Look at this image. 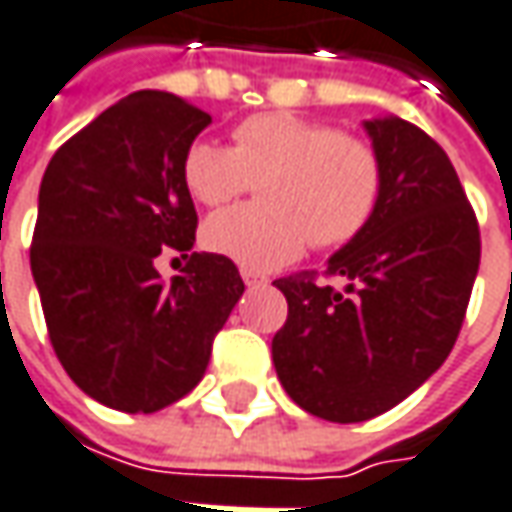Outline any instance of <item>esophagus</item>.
<instances>
[{
	"label": "esophagus",
	"instance_id": "esophagus-1",
	"mask_svg": "<svg viewBox=\"0 0 512 512\" xmlns=\"http://www.w3.org/2000/svg\"><path fill=\"white\" fill-rule=\"evenodd\" d=\"M240 277H243V283H246V286H263V283H266V277L252 272V269H240Z\"/></svg>",
	"mask_w": 512,
	"mask_h": 512
}]
</instances>
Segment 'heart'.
<instances>
[{
    "mask_svg": "<svg viewBox=\"0 0 512 512\" xmlns=\"http://www.w3.org/2000/svg\"><path fill=\"white\" fill-rule=\"evenodd\" d=\"M184 181L195 201L221 206L260 184V203L212 215L203 246L252 272H274L314 240L343 246L377 212L382 164L354 135L291 113H260L235 127V147L198 141Z\"/></svg>",
    "mask_w": 512,
    "mask_h": 512,
    "instance_id": "b5f03b06",
    "label": "heart"
}]
</instances>
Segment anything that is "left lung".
Instances as JSON below:
<instances>
[{
	"label": "left lung",
	"mask_w": 512,
	"mask_h": 512,
	"mask_svg": "<svg viewBox=\"0 0 512 512\" xmlns=\"http://www.w3.org/2000/svg\"><path fill=\"white\" fill-rule=\"evenodd\" d=\"M382 195L357 238L328 257L340 291L280 277V385L328 422H365L411 397L448 360L479 272V223L445 150L397 115L362 121Z\"/></svg>",
	"instance_id": "left-lung-1"
}]
</instances>
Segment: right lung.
I'll return each instance as SVG.
<instances>
[{"label": "right lung", "mask_w": 512, "mask_h": 512, "mask_svg": "<svg viewBox=\"0 0 512 512\" xmlns=\"http://www.w3.org/2000/svg\"><path fill=\"white\" fill-rule=\"evenodd\" d=\"M212 118L164 90H138L50 158L30 272L56 357L87 397L155 414L206 374L212 340L243 294L229 257L192 252L184 158ZM181 251L169 284L154 257Z\"/></svg>", "instance_id": "1"}]
</instances>
